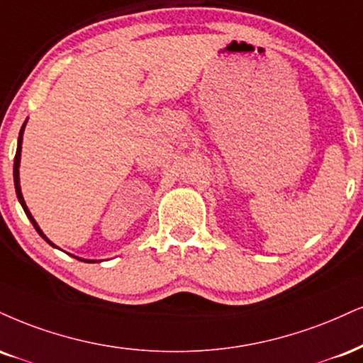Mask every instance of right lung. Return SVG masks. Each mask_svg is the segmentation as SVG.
Masks as SVG:
<instances>
[{"label": "right lung", "instance_id": "1", "mask_svg": "<svg viewBox=\"0 0 363 363\" xmlns=\"http://www.w3.org/2000/svg\"><path fill=\"white\" fill-rule=\"evenodd\" d=\"M25 125L27 123H23V126H21V130H20V137H18V147H16V155H15V164H13V179H15V189H16V196H18V201H20V204H21V208H23V211H25V215L28 216V220L32 221V225L35 226V230L38 231V235H40V237L45 240L47 243H50L52 247H55L54 243L50 242L49 238L45 237V235H43V231L40 230V226L37 225V221L33 220V216H32V213L28 211V208H27V204H25V199H23V194H21V187H20V157H21V140H23V130H25ZM81 260V259H79ZM86 262H91V260H86Z\"/></svg>", "mask_w": 363, "mask_h": 363}]
</instances>
